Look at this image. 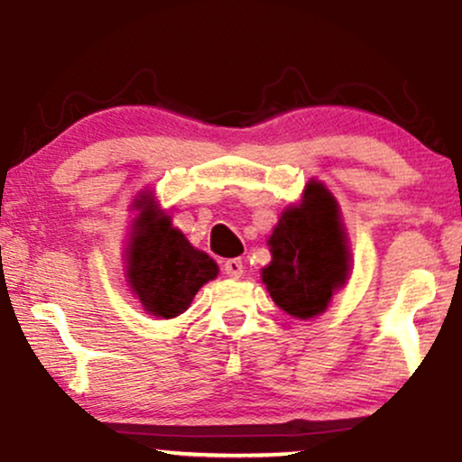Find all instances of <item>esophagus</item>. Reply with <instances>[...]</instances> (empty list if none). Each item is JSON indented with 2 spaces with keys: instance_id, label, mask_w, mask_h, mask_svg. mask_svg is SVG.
Returning a JSON list of instances; mask_svg holds the SVG:
<instances>
[{
  "instance_id": "1",
  "label": "esophagus",
  "mask_w": 462,
  "mask_h": 462,
  "mask_svg": "<svg viewBox=\"0 0 462 462\" xmlns=\"http://www.w3.org/2000/svg\"><path fill=\"white\" fill-rule=\"evenodd\" d=\"M224 273L227 278H241L243 275V261L241 258H232V261H226Z\"/></svg>"
}]
</instances>
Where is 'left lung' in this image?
<instances>
[{
    "label": "left lung",
    "mask_w": 462,
    "mask_h": 462,
    "mask_svg": "<svg viewBox=\"0 0 462 462\" xmlns=\"http://www.w3.org/2000/svg\"><path fill=\"white\" fill-rule=\"evenodd\" d=\"M272 263L263 282L286 315L312 319L347 284L352 254L338 201L319 180H309L300 204L286 206L267 241Z\"/></svg>",
    "instance_id": "left-lung-1"
}]
</instances>
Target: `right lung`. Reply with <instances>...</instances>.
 Instances as JSON below:
<instances>
[{"mask_svg":"<svg viewBox=\"0 0 462 462\" xmlns=\"http://www.w3.org/2000/svg\"><path fill=\"white\" fill-rule=\"evenodd\" d=\"M134 210L124 254L125 278L147 315L173 319L189 309L201 286L217 278L219 267L173 227L152 193H139Z\"/></svg>","mask_w":462,"mask_h":462,"instance_id":"add662e5","label":"right lung"}]
</instances>
